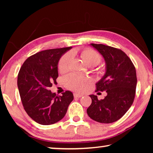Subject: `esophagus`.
Segmentation results:
<instances>
[{
  "instance_id": "obj_1",
  "label": "esophagus",
  "mask_w": 153,
  "mask_h": 153,
  "mask_svg": "<svg viewBox=\"0 0 153 153\" xmlns=\"http://www.w3.org/2000/svg\"><path fill=\"white\" fill-rule=\"evenodd\" d=\"M74 98H81L83 95L81 94H78V93H74Z\"/></svg>"
}]
</instances>
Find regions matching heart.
<instances>
[{
    "mask_svg": "<svg viewBox=\"0 0 153 153\" xmlns=\"http://www.w3.org/2000/svg\"><path fill=\"white\" fill-rule=\"evenodd\" d=\"M82 58L90 66L97 65L101 61V56L97 52L91 49H86L81 53ZM71 60V54L67 53L61 56L58 63V70L61 73L69 69ZM65 82L67 86L76 91H82L84 89L86 79L76 74H70L65 77Z\"/></svg>",
    "mask_w": 153,
    "mask_h": 153,
    "instance_id": "obj_1",
    "label": "heart"
}]
</instances>
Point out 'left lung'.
Segmentation results:
<instances>
[{
    "instance_id": "obj_1",
    "label": "left lung",
    "mask_w": 153,
    "mask_h": 153,
    "mask_svg": "<svg viewBox=\"0 0 153 153\" xmlns=\"http://www.w3.org/2000/svg\"><path fill=\"white\" fill-rule=\"evenodd\" d=\"M106 62V73L96 84L95 92L106 91L104 99L90 95L92 103L87 113L92 120L102 123L115 122L121 118L132 105L136 94V68L128 56L120 49L102 44H91Z\"/></svg>"
}]
</instances>
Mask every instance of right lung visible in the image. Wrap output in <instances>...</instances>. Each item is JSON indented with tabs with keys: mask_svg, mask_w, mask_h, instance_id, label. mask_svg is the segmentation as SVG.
<instances>
[{
	"mask_svg": "<svg viewBox=\"0 0 153 153\" xmlns=\"http://www.w3.org/2000/svg\"><path fill=\"white\" fill-rule=\"evenodd\" d=\"M71 48L38 52L29 56L20 68L17 86L22 105L27 115L41 125H51L62 120L74 99L73 93L68 90L59 96L49 90L56 83L59 59Z\"/></svg>",
	"mask_w": 153,
	"mask_h": 153,
	"instance_id": "obj_1",
	"label": "right lung"
}]
</instances>
